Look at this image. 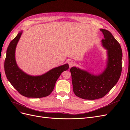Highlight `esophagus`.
<instances>
[{
    "mask_svg": "<svg viewBox=\"0 0 130 130\" xmlns=\"http://www.w3.org/2000/svg\"><path fill=\"white\" fill-rule=\"evenodd\" d=\"M75 62H74L73 61H70L69 62V67L70 68H71V67H72V66H73L74 65H75Z\"/></svg>",
    "mask_w": 130,
    "mask_h": 130,
    "instance_id": "1",
    "label": "esophagus"
}]
</instances>
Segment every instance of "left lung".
<instances>
[{
    "mask_svg": "<svg viewBox=\"0 0 130 130\" xmlns=\"http://www.w3.org/2000/svg\"><path fill=\"white\" fill-rule=\"evenodd\" d=\"M100 30L105 38L101 40L102 46L107 50L105 69L99 75L76 67L70 69L74 93L85 100L103 98L117 83L121 73L123 53L119 43L109 31L103 29Z\"/></svg>",
    "mask_w": 130,
    "mask_h": 130,
    "instance_id": "1",
    "label": "left lung"
}]
</instances>
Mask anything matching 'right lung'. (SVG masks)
<instances>
[{
	"instance_id": "right-lung-1",
	"label": "right lung",
	"mask_w": 130,
	"mask_h": 130,
	"mask_svg": "<svg viewBox=\"0 0 130 130\" xmlns=\"http://www.w3.org/2000/svg\"><path fill=\"white\" fill-rule=\"evenodd\" d=\"M23 31L10 42L6 51L4 69L7 79L20 94L27 98H41L48 96L53 90L55 83L61 73L68 70L65 64L50 70L40 76L28 75L19 68L15 58V52Z\"/></svg>"
}]
</instances>
